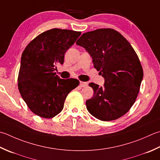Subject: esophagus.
Instances as JSON below:
<instances>
[{
  "label": "esophagus",
  "mask_w": 160,
  "mask_h": 160,
  "mask_svg": "<svg viewBox=\"0 0 160 160\" xmlns=\"http://www.w3.org/2000/svg\"><path fill=\"white\" fill-rule=\"evenodd\" d=\"M87 85V83L85 82H82V81H80V86L81 87H85Z\"/></svg>",
  "instance_id": "esophagus-1"
}]
</instances>
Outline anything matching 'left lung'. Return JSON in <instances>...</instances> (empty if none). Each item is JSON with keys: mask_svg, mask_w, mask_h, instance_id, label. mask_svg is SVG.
Listing matches in <instances>:
<instances>
[{"mask_svg": "<svg viewBox=\"0 0 160 160\" xmlns=\"http://www.w3.org/2000/svg\"><path fill=\"white\" fill-rule=\"evenodd\" d=\"M76 44L85 48L93 66L104 78V86L89 84L94 95L86 101L93 117L103 121L117 119L129 111L138 95L143 69L130 43L111 28L84 33Z\"/></svg>", "mask_w": 160, "mask_h": 160, "instance_id": "1", "label": "left lung"}]
</instances>
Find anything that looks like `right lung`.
I'll use <instances>...</instances> for the list:
<instances>
[{"label":"right lung","mask_w":160,"mask_h":160,"mask_svg":"<svg viewBox=\"0 0 160 160\" xmlns=\"http://www.w3.org/2000/svg\"><path fill=\"white\" fill-rule=\"evenodd\" d=\"M80 32L54 28L30 42L21 55L18 87L21 97L33 113L51 118L60 113L68 93L79 84L76 79H61L56 65L64 63L66 51Z\"/></svg>","instance_id":"1"}]
</instances>
